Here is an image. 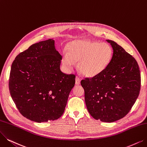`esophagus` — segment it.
<instances>
[{"label":"esophagus","instance_id":"esophagus-1","mask_svg":"<svg viewBox=\"0 0 147 147\" xmlns=\"http://www.w3.org/2000/svg\"><path fill=\"white\" fill-rule=\"evenodd\" d=\"M80 82H81V80L78 77H77L75 78V84L77 85H79L80 84Z\"/></svg>","mask_w":147,"mask_h":147}]
</instances>
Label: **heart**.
Here are the masks:
<instances>
[{
	"label": "heart",
	"instance_id": "obj_1",
	"mask_svg": "<svg viewBox=\"0 0 147 147\" xmlns=\"http://www.w3.org/2000/svg\"><path fill=\"white\" fill-rule=\"evenodd\" d=\"M67 52L63 54L62 63L67 70H72L78 63L79 71L87 77H95L102 73L111 62L113 51L105 43L89 40H78L70 42Z\"/></svg>",
	"mask_w": 147,
	"mask_h": 147
}]
</instances>
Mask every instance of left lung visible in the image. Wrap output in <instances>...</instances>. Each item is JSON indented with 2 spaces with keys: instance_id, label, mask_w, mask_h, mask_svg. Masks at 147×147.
I'll return each instance as SVG.
<instances>
[{
  "instance_id": "obj_1",
  "label": "left lung",
  "mask_w": 147,
  "mask_h": 147,
  "mask_svg": "<svg viewBox=\"0 0 147 147\" xmlns=\"http://www.w3.org/2000/svg\"><path fill=\"white\" fill-rule=\"evenodd\" d=\"M108 67L100 74L81 81L87 109L94 119L113 122L124 117L136 102L140 89V74L136 60L112 40Z\"/></svg>"
}]
</instances>
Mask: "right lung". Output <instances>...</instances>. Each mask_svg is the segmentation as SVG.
<instances>
[{
    "instance_id": "1",
    "label": "right lung",
    "mask_w": 147,
    "mask_h": 147,
    "mask_svg": "<svg viewBox=\"0 0 147 147\" xmlns=\"http://www.w3.org/2000/svg\"><path fill=\"white\" fill-rule=\"evenodd\" d=\"M61 60L53 39L35 43L16 57L9 89L26 118L41 123L56 120L63 114L75 76L61 71Z\"/></svg>"
}]
</instances>
